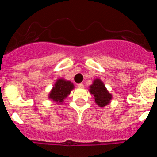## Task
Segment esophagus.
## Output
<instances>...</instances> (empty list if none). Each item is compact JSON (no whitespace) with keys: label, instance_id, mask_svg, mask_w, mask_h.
Returning a JSON list of instances; mask_svg holds the SVG:
<instances>
[{"label":"esophagus","instance_id":"obj_1","mask_svg":"<svg viewBox=\"0 0 157 157\" xmlns=\"http://www.w3.org/2000/svg\"><path fill=\"white\" fill-rule=\"evenodd\" d=\"M77 86L78 87V88H83V87H84V85H83L82 83H78L77 85Z\"/></svg>","mask_w":157,"mask_h":157}]
</instances>
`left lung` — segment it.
Wrapping results in <instances>:
<instances>
[{
    "instance_id": "left-lung-1",
    "label": "left lung",
    "mask_w": 157,
    "mask_h": 157,
    "mask_svg": "<svg viewBox=\"0 0 157 157\" xmlns=\"http://www.w3.org/2000/svg\"><path fill=\"white\" fill-rule=\"evenodd\" d=\"M90 92L94 96L95 102L100 107H105L109 105L112 95L108 92L104 83L100 79L94 80V84L90 86Z\"/></svg>"
}]
</instances>
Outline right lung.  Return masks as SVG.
<instances>
[{"instance_id":"1","label":"right lung","mask_w":157,"mask_h":157,"mask_svg":"<svg viewBox=\"0 0 157 157\" xmlns=\"http://www.w3.org/2000/svg\"><path fill=\"white\" fill-rule=\"evenodd\" d=\"M73 88L74 86L71 82L63 79L57 80L49 94V98L56 102H63Z\"/></svg>"}]
</instances>
